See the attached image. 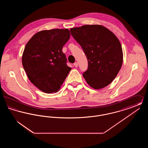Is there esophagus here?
Segmentation results:
<instances>
[{"mask_svg": "<svg viewBox=\"0 0 148 148\" xmlns=\"http://www.w3.org/2000/svg\"><path fill=\"white\" fill-rule=\"evenodd\" d=\"M74 65L75 66V67H77V66H78V64L77 62H75V63H74Z\"/></svg>", "mask_w": 148, "mask_h": 148, "instance_id": "34e87169", "label": "esophagus"}]
</instances>
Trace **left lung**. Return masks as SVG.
I'll use <instances>...</instances> for the list:
<instances>
[{
    "mask_svg": "<svg viewBox=\"0 0 148 148\" xmlns=\"http://www.w3.org/2000/svg\"><path fill=\"white\" fill-rule=\"evenodd\" d=\"M71 32L88 59V69L83 74L88 84L94 89L110 84L118 74L123 61L121 45L116 35L98 24L73 28Z\"/></svg>",
    "mask_w": 148,
    "mask_h": 148,
    "instance_id": "obj_1",
    "label": "left lung"
}]
</instances>
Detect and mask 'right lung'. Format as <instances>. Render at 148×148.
Instances as JSON below:
<instances>
[{
  "label": "right lung",
  "mask_w": 148,
  "mask_h": 148,
  "mask_svg": "<svg viewBox=\"0 0 148 148\" xmlns=\"http://www.w3.org/2000/svg\"><path fill=\"white\" fill-rule=\"evenodd\" d=\"M70 36L68 29L44 30L36 33L26 44L22 64L31 83L41 91L58 92L71 69L62 51Z\"/></svg>",
  "instance_id": "right-lung-1"
}]
</instances>
